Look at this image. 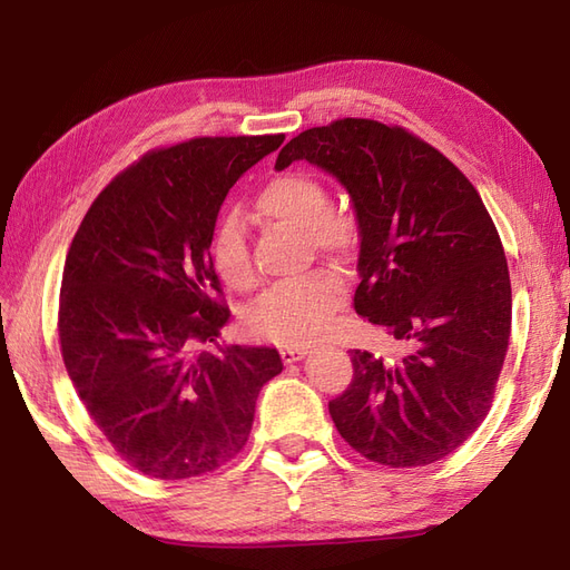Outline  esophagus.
<instances>
[{
    "label": "esophagus",
    "mask_w": 570,
    "mask_h": 570,
    "mask_svg": "<svg viewBox=\"0 0 570 570\" xmlns=\"http://www.w3.org/2000/svg\"><path fill=\"white\" fill-rule=\"evenodd\" d=\"M308 352L304 347H285L281 350V358L285 361V364H295V361H302Z\"/></svg>",
    "instance_id": "obj_1"
}]
</instances>
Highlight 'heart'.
<instances>
[{
	"label": "heart",
	"mask_w": 570,
	"mask_h": 570,
	"mask_svg": "<svg viewBox=\"0 0 570 570\" xmlns=\"http://www.w3.org/2000/svg\"><path fill=\"white\" fill-rule=\"evenodd\" d=\"M256 214L297 228L316 252L350 258L358 245L356 218L333 209L331 193L321 178L289 170L271 178L256 195ZM212 262L223 283L235 289L254 285L256 273L239 218L228 216L212 239ZM342 287L333 273L314 271L297 281L266 289L247 312L249 331L281 347H306L327 333L340 306Z\"/></svg>",
	"instance_id": "heart-1"
}]
</instances>
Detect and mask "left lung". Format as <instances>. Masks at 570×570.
Segmentation results:
<instances>
[{
  "label": "left lung",
  "mask_w": 570,
  "mask_h": 570,
  "mask_svg": "<svg viewBox=\"0 0 570 570\" xmlns=\"http://www.w3.org/2000/svg\"><path fill=\"white\" fill-rule=\"evenodd\" d=\"M354 202L361 249L354 308L404 344L402 356L352 350L350 387L327 404L352 450L387 469L452 454L485 421L511 335L502 239L461 170L402 126L340 118L281 149Z\"/></svg>",
  "instance_id": "obj_1"
}]
</instances>
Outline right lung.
<instances>
[{"instance_id": "obj_1", "label": "right lung", "mask_w": 570, "mask_h": 570, "mask_svg": "<svg viewBox=\"0 0 570 570\" xmlns=\"http://www.w3.org/2000/svg\"><path fill=\"white\" fill-rule=\"evenodd\" d=\"M283 140L195 137L147 151L101 189L66 254V371L114 452L145 475L199 478L235 459L258 392L283 371L271 347L199 350L230 318L209 254L218 209Z\"/></svg>"}]
</instances>
